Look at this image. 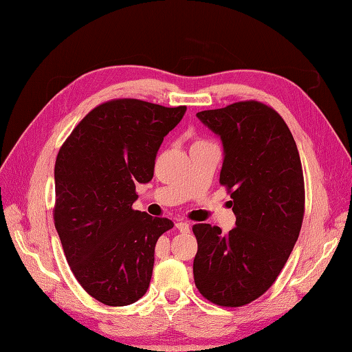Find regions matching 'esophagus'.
<instances>
[{"mask_svg":"<svg viewBox=\"0 0 352 352\" xmlns=\"http://www.w3.org/2000/svg\"><path fill=\"white\" fill-rule=\"evenodd\" d=\"M175 227H177V230L178 231H182V233H188V231L190 230V226H189V223L188 222H177L175 223Z\"/></svg>","mask_w":352,"mask_h":352,"instance_id":"obj_1","label":"esophagus"}]
</instances>
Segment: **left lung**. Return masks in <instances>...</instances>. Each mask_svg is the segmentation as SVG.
<instances>
[{
  "label": "left lung",
  "instance_id": "1",
  "mask_svg": "<svg viewBox=\"0 0 352 352\" xmlns=\"http://www.w3.org/2000/svg\"><path fill=\"white\" fill-rule=\"evenodd\" d=\"M197 118L221 138L219 182L227 186L236 227L193 226L199 294L222 307H241L272 286L300 236L304 177L300 153L283 118L258 101H242Z\"/></svg>",
  "mask_w": 352,
  "mask_h": 352
}]
</instances>
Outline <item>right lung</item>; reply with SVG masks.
<instances>
[{
  "label": "right lung",
  "instance_id": "right-lung-1",
  "mask_svg": "<svg viewBox=\"0 0 352 352\" xmlns=\"http://www.w3.org/2000/svg\"><path fill=\"white\" fill-rule=\"evenodd\" d=\"M184 113L186 106L104 102L57 154L56 230L72 274L96 301L122 307L146 294L155 243L174 223L133 210L136 186L153 180L163 138Z\"/></svg>",
  "mask_w": 352,
  "mask_h": 352
}]
</instances>
